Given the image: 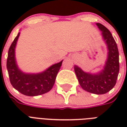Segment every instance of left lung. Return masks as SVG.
I'll return each mask as SVG.
<instances>
[{"label":"left lung","mask_w":127,"mask_h":127,"mask_svg":"<svg viewBox=\"0 0 127 127\" xmlns=\"http://www.w3.org/2000/svg\"><path fill=\"white\" fill-rule=\"evenodd\" d=\"M96 25L102 32V37L108 49L104 68L97 74L85 72L74 65V71L80 86L84 90L95 94H104L115 86L119 72V51L117 43L108 29L99 23Z\"/></svg>","instance_id":"1"}]
</instances>
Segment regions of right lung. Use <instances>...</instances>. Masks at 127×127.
<instances>
[{
    "instance_id": "add662e5",
    "label": "right lung",
    "mask_w": 127,
    "mask_h": 127,
    "mask_svg": "<svg viewBox=\"0 0 127 127\" xmlns=\"http://www.w3.org/2000/svg\"><path fill=\"white\" fill-rule=\"evenodd\" d=\"M20 35L18 33L9 48L6 67L11 84L21 94L28 96H36L49 92L53 86L63 61L51 66L43 72L24 73L19 69L15 59V47Z\"/></svg>"
}]
</instances>
